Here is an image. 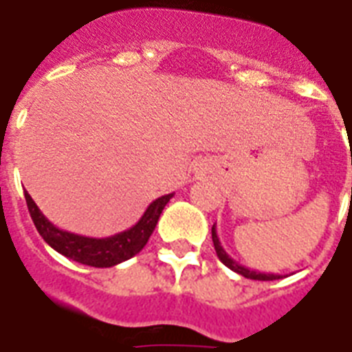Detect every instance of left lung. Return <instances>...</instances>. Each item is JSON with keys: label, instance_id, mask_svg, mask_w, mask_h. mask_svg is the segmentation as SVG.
Listing matches in <instances>:
<instances>
[{"label": "left lung", "instance_id": "8db88e82", "mask_svg": "<svg viewBox=\"0 0 352 352\" xmlns=\"http://www.w3.org/2000/svg\"><path fill=\"white\" fill-rule=\"evenodd\" d=\"M212 240H214L215 253H217L219 261H221V263L225 264L227 268H230L232 272H236V274H240V276H243V278H248V279H258V281H274V279H281V276H278V274H264V272L250 270V268H245V266H242L240 263H236L232 257H229V253L223 250L221 242H219V238H217L215 225L212 227Z\"/></svg>", "mask_w": 352, "mask_h": 352}]
</instances>
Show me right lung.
Instances as JSON below:
<instances>
[{"label": "right lung", "instance_id": "1", "mask_svg": "<svg viewBox=\"0 0 352 352\" xmlns=\"http://www.w3.org/2000/svg\"><path fill=\"white\" fill-rule=\"evenodd\" d=\"M173 195L174 193L163 195V197L155 199L146 208L144 215L131 229L109 236V238H89V236H80L58 229L43 215L39 206L33 202L28 191L24 193V197L35 227L43 236V240L52 250L80 264H88L95 268H110V266H116L127 258L135 257L138 251H142L157 225L159 215L166 206V202L173 199Z\"/></svg>", "mask_w": 352, "mask_h": 352}]
</instances>
